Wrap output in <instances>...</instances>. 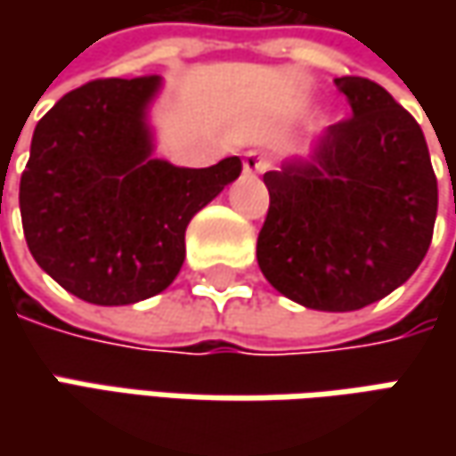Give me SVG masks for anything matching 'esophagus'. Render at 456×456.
<instances>
[{"label":"esophagus","instance_id":"34e87169","mask_svg":"<svg viewBox=\"0 0 456 456\" xmlns=\"http://www.w3.org/2000/svg\"><path fill=\"white\" fill-rule=\"evenodd\" d=\"M269 167V159L261 154V151H246V157H243V172L246 175H256V172H264Z\"/></svg>","mask_w":456,"mask_h":456}]
</instances>
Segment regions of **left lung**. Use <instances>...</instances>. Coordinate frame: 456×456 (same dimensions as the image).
Returning a JSON list of instances; mask_svg holds the SVG:
<instances>
[{
	"label": "left lung",
	"instance_id": "left-lung-1",
	"mask_svg": "<svg viewBox=\"0 0 456 456\" xmlns=\"http://www.w3.org/2000/svg\"><path fill=\"white\" fill-rule=\"evenodd\" d=\"M350 116L309 159L266 172L256 256L273 289L322 312H353L401 287L429 251L436 175L421 126L376 80L338 78Z\"/></svg>",
	"mask_w": 456,
	"mask_h": 456
}]
</instances>
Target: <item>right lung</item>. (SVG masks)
Returning a JSON list of instances; mask_svg holds the SVG:
<instances>
[{
    "label": "right lung",
    "mask_w": 456,
    "mask_h": 456,
    "mask_svg": "<svg viewBox=\"0 0 456 456\" xmlns=\"http://www.w3.org/2000/svg\"><path fill=\"white\" fill-rule=\"evenodd\" d=\"M157 76L96 78L37 121L20 213L40 269L83 302L134 305L165 291L184 261V231L240 159L187 169L150 159L144 109Z\"/></svg>",
    "instance_id": "1"
}]
</instances>
